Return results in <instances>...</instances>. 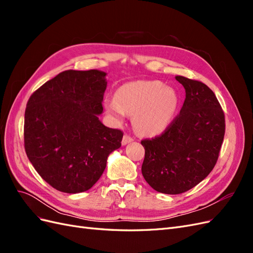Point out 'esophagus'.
Returning a JSON list of instances; mask_svg holds the SVG:
<instances>
[{"mask_svg":"<svg viewBox=\"0 0 253 253\" xmlns=\"http://www.w3.org/2000/svg\"><path fill=\"white\" fill-rule=\"evenodd\" d=\"M131 141H133V137H131L129 135H125L124 136V138H122V144H126V143H128V142H131Z\"/></svg>","mask_w":253,"mask_h":253,"instance_id":"1","label":"esophagus"}]
</instances>
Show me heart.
<instances>
[{
	"label": "heart",
	"instance_id": "1",
	"mask_svg": "<svg viewBox=\"0 0 253 253\" xmlns=\"http://www.w3.org/2000/svg\"><path fill=\"white\" fill-rule=\"evenodd\" d=\"M178 97L176 91L157 80H138L120 86L116 96L105 99V109L121 122L127 115H134L133 124L137 132L156 135L170 124Z\"/></svg>",
	"mask_w": 253,
	"mask_h": 253
}]
</instances>
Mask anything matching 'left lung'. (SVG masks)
Here are the masks:
<instances>
[{
    "label": "left lung",
    "mask_w": 253,
    "mask_h": 253,
    "mask_svg": "<svg viewBox=\"0 0 253 253\" xmlns=\"http://www.w3.org/2000/svg\"><path fill=\"white\" fill-rule=\"evenodd\" d=\"M186 89L180 113L165 131L142 139L143 177L157 192L180 194L213 170L225 136V114L205 83L176 76Z\"/></svg>",
    "instance_id": "obj_1"
}]
</instances>
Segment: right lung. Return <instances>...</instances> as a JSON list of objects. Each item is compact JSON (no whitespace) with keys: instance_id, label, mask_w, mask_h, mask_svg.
<instances>
[{"instance_id":"add662e5","label":"right lung","mask_w":253,"mask_h":253,"mask_svg":"<svg viewBox=\"0 0 253 253\" xmlns=\"http://www.w3.org/2000/svg\"><path fill=\"white\" fill-rule=\"evenodd\" d=\"M105 73L64 71L28 99L24 148L36 171L61 192L80 193L102 175L124 132L101 124Z\"/></svg>"}]
</instances>
